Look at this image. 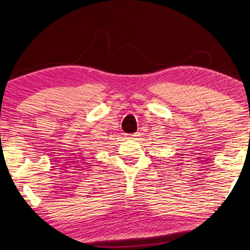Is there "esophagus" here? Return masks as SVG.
<instances>
[{
    "label": "esophagus",
    "mask_w": 250,
    "mask_h": 250,
    "mask_svg": "<svg viewBox=\"0 0 250 250\" xmlns=\"http://www.w3.org/2000/svg\"><path fill=\"white\" fill-rule=\"evenodd\" d=\"M133 136H135V135H133ZM131 139H133V137H131Z\"/></svg>",
    "instance_id": "34e87169"
}]
</instances>
